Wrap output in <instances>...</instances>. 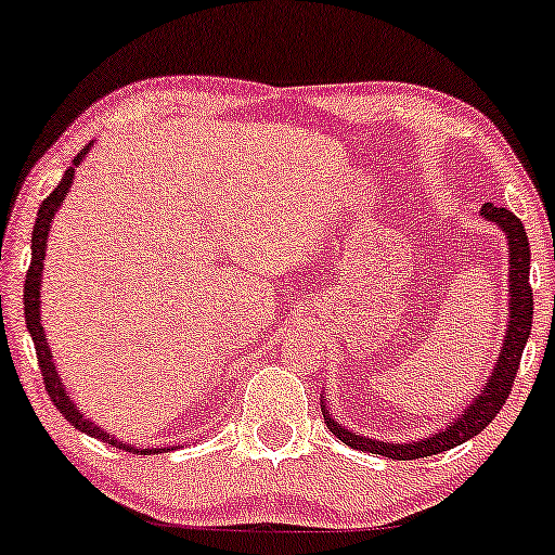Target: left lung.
<instances>
[{"instance_id": "obj_1", "label": "left lung", "mask_w": 555, "mask_h": 555, "mask_svg": "<svg viewBox=\"0 0 555 555\" xmlns=\"http://www.w3.org/2000/svg\"><path fill=\"white\" fill-rule=\"evenodd\" d=\"M481 219L498 224L507 236L509 247V315H507V331L505 341H502L500 357L494 362L492 377L487 379L485 387L474 395L469 405L462 410L459 418L453 423L438 430V434H430L428 438H418V441L410 443H387L377 441V438H366L351 434L349 428H344L336 418H331L326 410V400H321V413L323 421L331 434H334L339 441H344L351 449L366 451V453H379V456L392 459V462H410V459H423L434 456V453L449 451L453 446H462L469 441L477 434H481L489 423H492L494 415L500 413L502 405H505L509 390H513L517 370H520V357L525 344H528L530 336V323H532V287H530V244L528 234H525L522 221L517 219L513 211L507 208L485 204L481 206Z\"/></svg>"}]
</instances>
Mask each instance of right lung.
<instances>
[{
	"label": "right lung",
	"instance_id": "right-lung-1",
	"mask_svg": "<svg viewBox=\"0 0 555 555\" xmlns=\"http://www.w3.org/2000/svg\"><path fill=\"white\" fill-rule=\"evenodd\" d=\"M91 150V142L86 145L81 153L74 157V165L63 172L61 183L55 185V191L50 193V196L42 201L40 208H38V219H35V229H33V260H30V270H27V278H25V321H27V331H30L33 336V344H35V354H38V364H40V374H42V383H46V390L50 395V400H53V405L61 410L63 418H66L70 426L83 430L86 436L91 438H99V441L104 443H112L117 446V449H125V451H134V453H157V451H168V449H134L132 443H121L117 438L106 434L104 428H99L96 423H91L86 415L81 413L74 405V400L68 398L66 387H63L61 377H57L55 372V364H53V357H50V347H48V339H46V331H42V323H40V283H42V260H46V247H48V232H50V221H53V216L57 208H61L63 198L68 196L70 191V183H74V176H76V165L83 160L86 153ZM176 449V446H172Z\"/></svg>",
	"mask_w": 555,
	"mask_h": 555
}]
</instances>
